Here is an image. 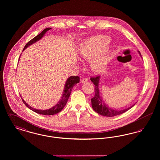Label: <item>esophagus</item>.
<instances>
[{
	"label": "esophagus",
	"instance_id": "obj_1",
	"mask_svg": "<svg viewBox=\"0 0 160 160\" xmlns=\"http://www.w3.org/2000/svg\"><path fill=\"white\" fill-rule=\"evenodd\" d=\"M88 81V79L86 78H82L80 82H81V83H85V82H87Z\"/></svg>",
	"mask_w": 160,
	"mask_h": 160
}]
</instances>
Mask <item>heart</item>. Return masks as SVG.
Returning a JSON list of instances; mask_svg holds the SVG:
<instances>
[{
  "label": "heart",
  "instance_id": "b5f03b06",
  "mask_svg": "<svg viewBox=\"0 0 160 160\" xmlns=\"http://www.w3.org/2000/svg\"><path fill=\"white\" fill-rule=\"evenodd\" d=\"M109 42L110 38L106 36L93 37L86 40L80 46V56L86 61L92 60L91 67L96 73L101 72L111 59V48H104Z\"/></svg>",
  "mask_w": 160,
  "mask_h": 160
}]
</instances>
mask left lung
<instances>
[{
	"label": "left lung",
	"instance_id": "obj_1",
	"mask_svg": "<svg viewBox=\"0 0 160 160\" xmlns=\"http://www.w3.org/2000/svg\"><path fill=\"white\" fill-rule=\"evenodd\" d=\"M138 52L140 56H142L140 52ZM99 78L100 76L91 78L92 82L95 85V96L91 99L92 107L95 112L102 116L107 117H112L125 113L135 105L134 104L132 106L129 107L128 108L123 110H116L114 108L113 109L106 106L100 95L99 89Z\"/></svg>",
	"mask_w": 160,
	"mask_h": 160
}]
</instances>
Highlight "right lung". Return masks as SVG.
<instances>
[{"label": "right lung", "instance_id": "add662e5", "mask_svg": "<svg viewBox=\"0 0 160 160\" xmlns=\"http://www.w3.org/2000/svg\"><path fill=\"white\" fill-rule=\"evenodd\" d=\"M52 28H46L42 32H41L39 35L37 36H36L35 38H33L32 39H31V41H29L26 45L24 46L23 50H24L26 48H28L29 46L32 45L33 44L35 43L36 42H37L39 40H40L41 38L44 37V35L46 34V32L47 31L50 30ZM80 82V78L78 76H71L68 78V79L67 80V82L65 84V87H64V89H63V92L62 93V97H61V99H59V101H58V102L54 106L49 108V109H47V110H38L34 108L33 107L30 106L29 104H28L25 101L22 99L24 104L28 107L29 109H31V110L33 111L34 112L38 113V114H43V115H53V114H56L59 112H60L61 110L63 108V107L65 106L66 104L67 103V101L68 100L69 97L70 96L71 91L73 88V87L77 83H79Z\"/></svg>", "mask_w": 160, "mask_h": 160}]
</instances>
